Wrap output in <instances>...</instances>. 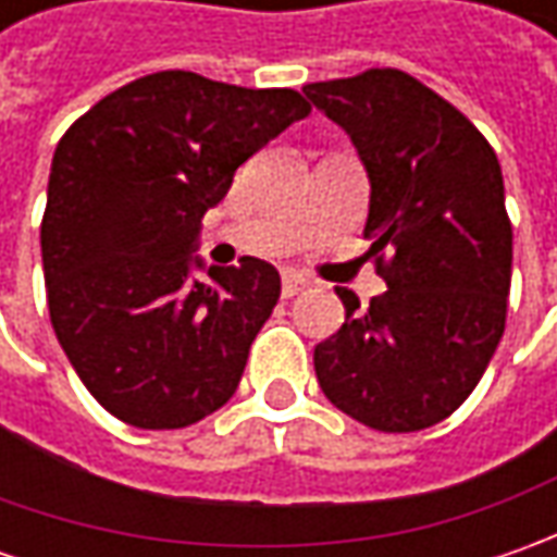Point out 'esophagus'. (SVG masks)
Returning a JSON list of instances; mask_svg holds the SVG:
<instances>
[{
  "label": "esophagus",
  "instance_id": "1",
  "mask_svg": "<svg viewBox=\"0 0 557 557\" xmlns=\"http://www.w3.org/2000/svg\"><path fill=\"white\" fill-rule=\"evenodd\" d=\"M304 288H310V278L307 275H300V272H282V294L285 297H294V294H300Z\"/></svg>",
  "mask_w": 557,
  "mask_h": 557
}]
</instances>
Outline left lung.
Returning a JSON list of instances; mask_svg holds the SVG:
<instances>
[{"mask_svg":"<svg viewBox=\"0 0 557 557\" xmlns=\"http://www.w3.org/2000/svg\"><path fill=\"white\" fill-rule=\"evenodd\" d=\"M304 96L359 151L369 257L387 282L366 310L337 288L347 319L315 344L319 387L374 431L431 428L468 399L503 341L511 223L499 158L459 108L396 67L307 83Z\"/></svg>","mask_w":557,"mask_h":557,"instance_id":"left-lung-1","label":"left lung"}]
</instances>
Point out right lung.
I'll list each match as a JSON object with an SVG mask.
<instances>
[{
  "label": "right lung",
  "instance_id": "add662e5",
  "mask_svg": "<svg viewBox=\"0 0 557 557\" xmlns=\"http://www.w3.org/2000/svg\"><path fill=\"white\" fill-rule=\"evenodd\" d=\"M307 114L294 89L158 71L61 136L39 228L49 315L79 381L114 418L188 428L238 391L282 278L257 257L188 278L201 267L191 250L235 170Z\"/></svg>",
  "mask_w": 557,
  "mask_h": 557
}]
</instances>
